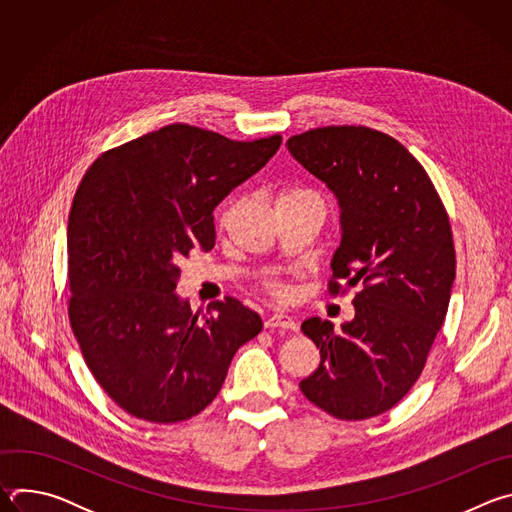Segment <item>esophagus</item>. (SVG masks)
Wrapping results in <instances>:
<instances>
[{
  "instance_id": "1",
  "label": "esophagus",
  "mask_w": 512,
  "mask_h": 512,
  "mask_svg": "<svg viewBox=\"0 0 512 512\" xmlns=\"http://www.w3.org/2000/svg\"><path fill=\"white\" fill-rule=\"evenodd\" d=\"M265 326L267 328H285V330H291V332H298V328H300L298 322L291 318V316H287V314H273V316H269Z\"/></svg>"
}]
</instances>
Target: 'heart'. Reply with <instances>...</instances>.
I'll list each match as a JSON object with an SVG mask.
<instances>
[{
  "label": "heart",
  "instance_id": "1",
  "mask_svg": "<svg viewBox=\"0 0 512 512\" xmlns=\"http://www.w3.org/2000/svg\"><path fill=\"white\" fill-rule=\"evenodd\" d=\"M294 192H296V190H294Z\"/></svg>",
  "mask_w": 512,
  "mask_h": 512
}]
</instances>
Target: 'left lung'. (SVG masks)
I'll return each mask as SVG.
<instances>
[{"mask_svg":"<svg viewBox=\"0 0 512 512\" xmlns=\"http://www.w3.org/2000/svg\"><path fill=\"white\" fill-rule=\"evenodd\" d=\"M285 145L338 200L330 291L336 279L362 283L340 330L322 318L302 324L320 364L300 389L338 419H369L409 393L446 320L456 279L450 218L423 166L387 133L330 125Z\"/></svg>","mask_w":512,"mask_h":512,"instance_id":"obj_1","label":"left lung"}]
</instances>
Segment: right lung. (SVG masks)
Here are the masks:
<instances>
[{
  "instance_id": "add662e5",
  "label": "right lung",
  "mask_w": 512,
  "mask_h": 512,
  "mask_svg": "<svg viewBox=\"0 0 512 512\" xmlns=\"http://www.w3.org/2000/svg\"><path fill=\"white\" fill-rule=\"evenodd\" d=\"M281 135L233 141L172 123L105 152L68 216V318L105 393L133 417L176 423L221 391L261 316L235 298L192 312L180 257L214 247V208L257 174Z\"/></svg>"
}]
</instances>
